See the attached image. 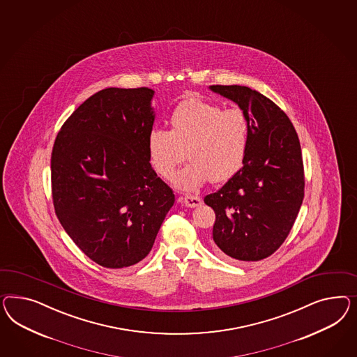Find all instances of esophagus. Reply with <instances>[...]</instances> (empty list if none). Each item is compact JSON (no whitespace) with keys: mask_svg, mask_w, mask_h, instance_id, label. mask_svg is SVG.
<instances>
[{"mask_svg":"<svg viewBox=\"0 0 357 357\" xmlns=\"http://www.w3.org/2000/svg\"><path fill=\"white\" fill-rule=\"evenodd\" d=\"M183 202L186 207H197L202 204V198L198 195H185Z\"/></svg>","mask_w":357,"mask_h":357,"instance_id":"34e87169","label":"esophagus"}]
</instances>
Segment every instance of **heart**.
I'll return each mask as SVG.
<instances>
[{
	"mask_svg": "<svg viewBox=\"0 0 357 357\" xmlns=\"http://www.w3.org/2000/svg\"><path fill=\"white\" fill-rule=\"evenodd\" d=\"M171 130L155 128L147 137L153 169L172 178L178 165L190 163L174 177L183 190H197L206 181L225 183L240 171L250 143V123L241 109L201 98H188L169 116Z\"/></svg>",
	"mask_w": 357,
	"mask_h": 357,
	"instance_id": "obj_1",
	"label": "heart"
}]
</instances>
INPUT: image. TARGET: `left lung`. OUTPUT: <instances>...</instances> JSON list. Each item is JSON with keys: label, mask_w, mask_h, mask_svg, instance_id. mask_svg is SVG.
I'll return each mask as SVG.
<instances>
[{"label": "left lung", "mask_w": 357, "mask_h": 357, "mask_svg": "<svg viewBox=\"0 0 357 357\" xmlns=\"http://www.w3.org/2000/svg\"><path fill=\"white\" fill-rule=\"evenodd\" d=\"M236 102L250 123L240 171L204 197L215 211L213 238L225 255L261 261L291 232L304 199V164L294 125L275 102L246 86H210Z\"/></svg>", "instance_id": "1"}]
</instances>
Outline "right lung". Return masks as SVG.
<instances>
[{
	"label": "right lung",
	"mask_w": 357,
	"mask_h": 357,
	"mask_svg": "<svg viewBox=\"0 0 357 357\" xmlns=\"http://www.w3.org/2000/svg\"><path fill=\"white\" fill-rule=\"evenodd\" d=\"M153 96L147 87L96 92L63 123L53 144L56 215L82 252L107 268L142 261L174 204L147 151Z\"/></svg>",
	"instance_id": "obj_1"
}]
</instances>
